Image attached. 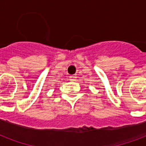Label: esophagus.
I'll return each mask as SVG.
<instances>
[{"label": "esophagus", "instance_id": "34e87169", "mask_svg": "<svg viewBox=\"0 0 146 146\" xmlns=\"http://www.w3.org/2000/svg\"><path fill=\"white\" fill-rule=\"evenodd\" d=\"M76 75H72L70 76V80H71V81H74V80H76Z\"/></svg>", "mask_w": 146, "mask_h": 146}]
</instances>
